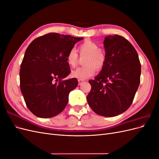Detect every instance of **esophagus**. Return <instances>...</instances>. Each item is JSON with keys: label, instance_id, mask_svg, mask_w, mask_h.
<instances>
[{"label": "esophagus", "instance_id": "esophagus-1", "mask_svg": "<svg viewBox=\"0 0 159 159\" xmlns=\"http://www.w3.org/2000/svg\"><path fill=\"white\" fill-rule=\"evenodd\" d=\"M85 81V80H78V85H80L81 84L84 83Z\"/></svg>", "mask_w": 159, "mask_h": 159}]
</instances>
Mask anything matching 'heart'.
Wrapping results in <instances>:
<instances>
[{"mask_svg":"<svg viewBox=\"0 0 159 159\" xmlns=\"http://www.w3.org/2000/svg\"><path fill=\"white\" fill-rule=\"evenodd\" d=\"M78 52L81 57H84L83 67H81L71 72V75L78 80H84L92 76L97 71H101L106 63V53L103 48H99L97 43L85 40L78 47ZM79 55L74 49L70 50L66 56V61L71 68L78 66Z\"/></svg>","mask_w":159,"mask_h":159,"instance_id":"obj_1","label":"heart"}]
</instances>
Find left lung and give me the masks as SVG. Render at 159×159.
I'll use <instances>...</instances> for the list:
<instances>
[{
  "label": "left lung",
  "instance_id": "left-lung-1",
  "mask_svg": "<svg viewBox=\"0 0 159 159\" xmlns=\"http://www.w3.org/2000/svg\"><path fill=\"white\" fill-rule=\"evenodd\" d=\"M107 60L94 80L87 101L93 111L103 117L123 113L132 104L140 84L141 66L133 46L121 36H108L103 42Z\"/></svg>",
  "mask_w": 159,
  "mask_h": 159
}]
</instances>
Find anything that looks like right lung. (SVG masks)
Wrapping results in <instances>:
<instances>
[{
    "instance_id": "right-lung-1",
    "label": "right lung",
    "mask_w": 159,
    "mask_h": 159,
    "mask_svg": "<svg viewBox=\"0 0 159 159\" xmlns=\"http://www.w3.org/2000/svg\"><path fill=\"white\" fill-rule=\"evenodd\" d=\"M83 39L58 33L38 37L28 46L20 65V86L27 107L36 116L51 118L68 102L78 80H64L70 74L66 56Z\"/></svg>"
}]
</instances>
